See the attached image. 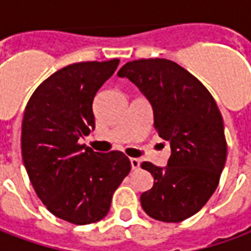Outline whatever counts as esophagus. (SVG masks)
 Instances as JSON below:
<instances>
[{"label":"esophagus","instance_id":"34e87169","mask_svg":"<svg viewBox=\"0 0 251 251\" xmlns=\"http://www.w3.org/2000/svg\"><path fill=\"white\" fill-rule=\"evenodd\" d=\"M130 164H131V168L136 171V169L140 168V165H141V161H140L138 158H130Z\"/></svg>","mask_w":251,"mask_h":251}]
</instances>
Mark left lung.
I'll list each match as a JSON object with an SVG mask.
<instances>
[{"mask_svg": "<svg viewBox=\"0 0 251 251\" xmlns=\"http://www.w3.org/2000/svg\"><path fill=\"white\" fill-rule=\"evenodd\" d=\"M118 76L127 77L147 97L154 129L171 145L165 168L141 164L154 179L141 195L142 208L156 221H184L215 192L226 163L225 126L215 99L192 74L167 59L126 63Z\"/></svg>", "mask_w": 251, "mask_h": 251, "instance_id": "obj_1", "label": "left lung"}]
</instances>
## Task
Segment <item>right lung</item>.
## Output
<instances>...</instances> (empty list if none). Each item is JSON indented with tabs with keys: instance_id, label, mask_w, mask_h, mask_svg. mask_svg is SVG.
Returning <instances> with one entry per match:
<instances>
[{
	"instance_id": "obj_1",
	"label": "right lung",
	"mask_w": 251,
	"mask_h": 251,
	"mask_svg": "<svg viewBox=\"0 0 251 251\" xmlns=\"http://www.w3.org/2000/svg\"><path fill=\"white\" fill-rule=\"evenodd\" d=\"M118 63L64 67L36 88L25 107L21 153L30 183L50 212L74 225L103 219L131 169L120 151L94 152L77 142L94 130V97Z\"/></svg>"
}]
</instances>
